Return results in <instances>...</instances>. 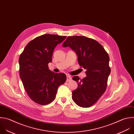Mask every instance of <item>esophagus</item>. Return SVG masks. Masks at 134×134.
Masks as SVG:
<instances>
[{"instance_id": "esophagus-1", "label": "esophagus", "mask_w": 134, "mask_h": 134, "mask_svg": "<svg viewBox=\"0 0 134 134\" xmlns=\"http://www.w3.org/2000/svg\"><path fill=\"white\" fill-rule=\"evenodd\" d=\"M72 80V78L69 75H67V80H66V81L67 82H69L70 81H71Z\"/></svg>"}]
</instances>
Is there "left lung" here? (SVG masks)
Segmentation results:
<instances>
[{
	"instance_id": "left-lung-1",
	"label": "left lung",
	"mask_w": 134,
	"mask_h": 134,
	"mask_svg": "<svg viewBox=\"0 0 134 134\" xmlns=\"http://www.w3.org/2000/svg\"><path fill=\"white\" fill-rule=\"evenodd\" d=\"M63 46H69L78 56L79 65L86 69V77L79 79L78 88L72 92V98L79 106L87 108L95 104L105 93L110 73L109 57L104 47L96 40L85 36H69Z\"/></svg>"
}]
</instances>
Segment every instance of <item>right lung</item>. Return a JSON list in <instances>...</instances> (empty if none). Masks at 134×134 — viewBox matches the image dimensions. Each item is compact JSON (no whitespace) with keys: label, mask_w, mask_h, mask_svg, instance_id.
<instances>
[{"label":"right lung","mask_w":134,"mask_h":134,"mask_svg":"<svg viewBox=\"0 0 134 134\" xmlns=\"http://www.w3.org/2000/svg\"><path fill=\"white\" fill-rule=\"evenodd\" d=\"M66 36L44 34L30 41L19 59L20 77L27 94L37 104L45 105L56 97L58 87L65 82L64 73H55L48 68L53 53Z\"/></svg>","instance_id":"right-lung-1"}]
</instances>
